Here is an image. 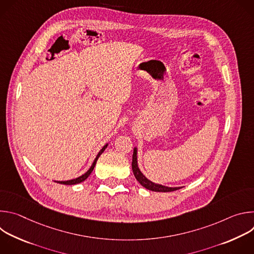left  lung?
Listing matches in <instances>:
<instances>
[{
    "instance_id": "8db88e82",
    "label": "left lung",
    "mask_w": 254,
    "mask_h": 254,
    "mask_svg": "<svg viewBox=\"0 0 254 254\" xmlns=\"http://www.w3.org/2000/svg\"><path fill=\"white\" fill-rule=\"evenodd\" d=\"M131 167H132L133 175H134L135 179L138 181V183L142 187H144L148 190H151V191H154V192H172V191H176V190H179V189L182 188V187H168V186H164V185H161V184H158V183H154V182H152L151 180H149L146 176H144L138 168L137 148L136 147L133 148Z\"/></svg>"
}]
</instances>
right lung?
Instances as JSON below:
<instances>
[{"label": "right lung", "mask_w": 254, "mask_h": 254, "mask_svg": "<svg viewBox=\"0 0 254 254\" xmlns=\"http://www.w3.org/2000/svg\"><path fill=\"white\" fill-rule=\"evenodd\" d=\"M107 146H108V142L105 143L104 146L102 147V149L98 152V154H97V156L95 157V159H94L92 165L90 166V168H89L83 175H81V176H79V177H77V178H75V179H72V180H67V181H54V182L59 183V184H63V185H75V184H79V183L83 182V181H85V180L88 178V176L92 173V171H93V169H94V167H95V164H96V162H97L99 156L104 152V150L107 148Z\"/></svg>", "instance_id": "obj_1"}]
</instances>
